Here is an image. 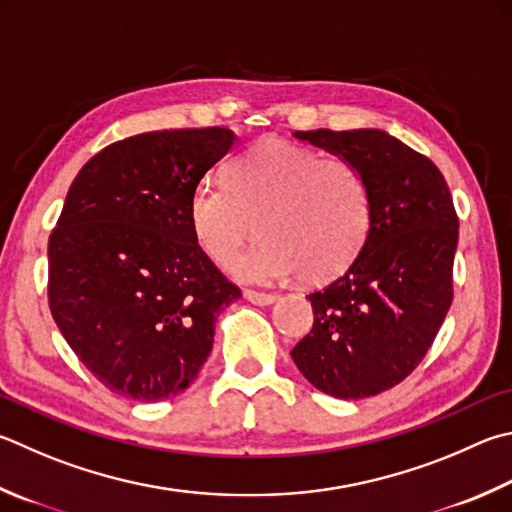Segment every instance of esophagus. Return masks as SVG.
<instances>
[{
	"label": "esophagus",
	"mask_w": 512,
	"mask_h": 512,
	"mask_svg": "<svg viewBox=\"0 0 512 512\" xmlns=\"http://www.w3.org/2000/svg\"><path fill=\"white\" fill-rule=\"evenodd\" d=\"M244 297L248 302H253L257 306H266V304H273L277 300L275 293H262V291H253V288H246Z\"/></svg>",
	"instance_id": "1"
}]
</instances>
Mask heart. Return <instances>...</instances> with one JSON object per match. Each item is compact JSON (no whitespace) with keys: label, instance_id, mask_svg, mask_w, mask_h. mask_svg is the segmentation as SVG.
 <instances>
[{"label":"heart","instance_id":"heart-1","mask_svg":"<svg viewBox=\"0 0 512 512\" xmlns=\"http://www.w3.org/2000/svg\"><path fill=\"white\" fill-rule=\"evenodd\" d=\"M190 228L203 253L228 266L255 230L262 239L232 271L273 284L302 275L327 282L358 257L371 230L365 176L345 159L268 138L228 165L226 181L203 179L190 194Z\"/></svg>","mask_w":512,"mask_h":512}]
</instances>
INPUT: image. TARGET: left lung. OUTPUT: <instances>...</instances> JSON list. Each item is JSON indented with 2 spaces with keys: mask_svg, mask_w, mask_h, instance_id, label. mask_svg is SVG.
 I'll list each match as a JSON object with an SVG mask.
<instances>
[{
  "mask_svg": "<svg viewBox=\"0 0 512 512\" xmlns=\"http://www.w3.org/2000/svg\"><path fill=\"white\" fill-rule=\"evenodd\" d=\"M295 136L358 167L371 194V230L347 271L306 295L313 327L291 358L324 394L376 396L412 374L448 315L457 210L439 167L387 132Z\"/></svg>",
  "mask_w": 512,
  "mask_h": 512,
  "instance_id": "8db88e82",
  "label": "left lung"
}]
</instances>
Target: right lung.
<instances>
[{
  "instance_id": "obj_1",
  "label": "right lung",
  "mask_w": 512,
  "mask_h": 512,
  "mask_svg": "<svg viewBox=\"0 0 512 512\" xmlns=\"http://www.w3.org/2000/svg\"><path fill=\"white\" fill-rule=\"evenodd\" d=\"M235 136L163 129L82 165L49 237V309L109 392L165 401L212 351L215 320L241 297L192 235L188 203Z\"/></svg>"
}]
</instances>
